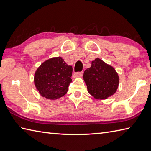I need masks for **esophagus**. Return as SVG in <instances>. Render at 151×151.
Segmentation results:
<instances>
[{"label":"esophagus","instance_id":"1","mask_svg":"<svg viewBox=\"0 0 151 151\" xmlns=\"http://www.w3.org/2000/svg\"><path fill=\"white\" fill-rule=\"evenodd\" d=\"M83 75V72H77V73H75L74 74V77L76 78V77H81Z\"/></svg>","mask_w":151,"mask_h":151}]
</instances>
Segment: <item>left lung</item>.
I'll list each match as a JSON object with an SVG mask.
<instances>
[{"instance_id": "1", "label": "left lung", "mask_w": 151, "mask_h": 151, "mask_svg": "<svg viewBox=\"0 0 151 151\" xmlns=\"http://www.w3.org/2000/svg\"><path fill=\"white\" fill-rule=\"evenodd\" d=\"M89 94L96 99H106L118 88L119 77L113 67L100 58L92 61L83 75Z\"/></svg>"}]
</instances>
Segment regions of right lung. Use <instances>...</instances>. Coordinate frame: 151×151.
Listing matches in <instances>:
<instances>
[{"instance_id":"obj_1","label":"right lung","mask_w":151,"mask_h":151,"mask_svg":"<svg viewBox=\"0 0 151 151\" xmlns=\"http://www.w3.org/2000/svg\"><path fill=\"white\" fill-rule=\"evenodd\" d=\"M73 67L62 57L50 58L38 67L34 74V84L43 97L56 100L65 95L72 82Z\"/></svg>"}]
</instances>
